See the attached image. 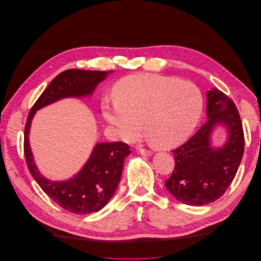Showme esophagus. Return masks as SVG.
<instances>
[{
    "instance_id": "1",
    "label": "esophagus",
    "mask_w": 261,
    "mask_h": 261,
    "mask_svg": "<svg viewBox=\"0 0 261 261\" xmlns=\"http://www.w3.org/2000/svg\"><path fill=\"white\" fill-rule=\"evenodd\" d=\"M139 153L140 154H143V155H151L152 154V152L150 151V150H148V149H139Z\"/></svg>"
}]
</instances>
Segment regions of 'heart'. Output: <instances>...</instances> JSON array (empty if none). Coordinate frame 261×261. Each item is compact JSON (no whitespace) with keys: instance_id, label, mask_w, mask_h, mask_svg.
Wrapping results in <instances>:
<instances>
[{"instance_id":"heart-1","label":"heart","mask_w":261,"mask_h":261,"mask_svg":"<svg viewBox=\"0 0 261 261\" xmlns=\"http://www.w3.org/2000/svg\"><path fill=\"white\" fill-rule=\"evenodd\" d=\"M115 102H105L103 115L123 140L135 139L143 127L159 149L183 144L198 124L202 92L193 83L175 77L139 74L114 87Z\"/></svg>"}]
</instances>
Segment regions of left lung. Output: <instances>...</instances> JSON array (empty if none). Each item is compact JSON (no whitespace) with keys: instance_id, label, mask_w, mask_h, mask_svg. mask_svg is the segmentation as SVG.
Instances as JSON below:
<instances>
[{"instance_id":"1","label":"left lung","mask_w":261,"mask_h":261,"mask_svg":"<svg viewBox=\"0 0 261 261\" xmlns=\"http://www.w3.org/2000/svg\"><path fill=\"white\" fill-rule=\"evenodd\" d=\"M207 98L208 122L185 144L172 150L175 167L165 180L168 191L191 206L219 199L233 181L244 154L243 124L235 103L218 89L208 91ZM219 122L227 126L229 138L223 147L216 149L210 145V135Z\"/></svg>"}]
</instances>
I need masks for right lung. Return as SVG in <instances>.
<instances>
[{
	"label": "right lung",
	"instance_id": "obj_1",
	"mask_svg": "<svg viewBox=\"0 0 261 261\" xmlns=\"http://www.w3.org/2000/svg\"><path fill=\"white\" fill-rule=\"evenodd\" d=\"M111 73L112 70L83 69L62 72L35 102L25 126L23 153L31 175L53 201L66 211L77 215L97 212L112 198L120 183L125 158L130 153L129 146L123 141L97 144L88 162L75 177L66 181H51L44 178L35 165L28 141L30 123L37 110L62 98L88 96Z\"/></svg>",
	"mask_w": 261,
	"mask_h": 261
}]
</instances>
